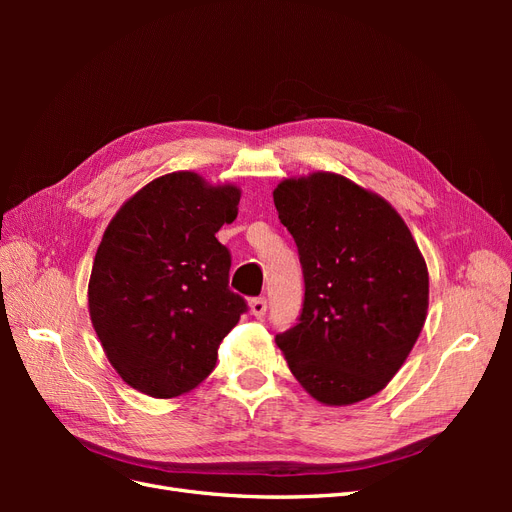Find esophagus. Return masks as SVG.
<instances>
[{
	"mask_svg": "<svg viewBox=\"0 0 512 512\" xmlns=\"http://www.w3.org/2000/svg\"><path fill=\"white\" fill-rule=\"evenodd\" d=\"M250 312H252V316H256V318H265V314H267V299H265V297L252 299V301H250Z\"/></svg>",
	"mask_w": 512,
	"mask_h": 512,
	"instance_id": "obj_1",
	"label": "esophagus"
}]
</instances>
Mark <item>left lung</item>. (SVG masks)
I'll return each instance as SVG.
<instances>
[{
	"instance_id": "1",
	"label": "left lung",
	"mask_w": 512,
	"mask_h": 512,
	"mask_svg": "<svg viewBox=\"0 0 512 512\" xmlns=\"http://www.w3.org/2000/svg\"><path fill=\"white\" fill-rule=\"evenodd\" d=\"M273 203L299 247L305 301L275 344L303 389L324 406L380 393L423 331L429 273L391 203L344 175L277 183Z\"/></svg>"
}]
</instances>
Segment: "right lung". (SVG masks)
<instances>
[{
	"mask_svg": "<svg viewBox=\"0 0 512 512\" xmlns=\"http://www.w3.org/2000/svg\"><path fill=\"white\" fill-rule=\"evenodd\" d=\"M241 190L194 170L149 181L108 222L91 267L89 318L121 380L156 399L203 382L247 309L228 288L230 252L215 239Z\"/></svg>",
	"mask_w": 512,
	"mask_h": 512,
	"instance_id": "right-lung-1",
	"label": "right lung"
}]
</instances>
